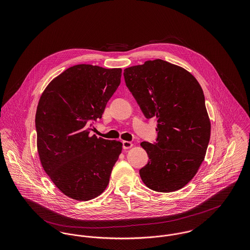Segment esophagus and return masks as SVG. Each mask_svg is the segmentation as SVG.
Here are the masks:
<instances>
[{
  "label": "esophagus",
  "instance_id": "esophagus-1",
  "mask_svg": "<svg viewBox=\"0 0 250 250\" xmlns=\"http://www.w3.org/2000/svg\"><path fill=\"white\" fill-rule=\"evenodd\" d=\"M132 146H133V143H131V142H127V141L123 142V148L124 149H129Z\"/></svg>",
  "mask_w": 250,
  "mask_h": 250
}]
</instances>
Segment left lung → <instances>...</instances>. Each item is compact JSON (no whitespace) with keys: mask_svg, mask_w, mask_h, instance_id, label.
<instances>
[{"mask_svg":"<svg viewBox=\"0 0 250 250\" xmlns=\"http://www.w3.org/2000/svg\"><path fill=\"white\" fill-rule=\"evenodd\" d=\"M124 77L144 116L157 119L156 143H141L149 156L141 178L157 192L183 188L196 175L210 141L201 85L183 67L160 59L125 68Z\"/></svg>","mask_w":250,"mask_h":250,"instance_id":"obj_1","label":"left lung"}]
</instances>
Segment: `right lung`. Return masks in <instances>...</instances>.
<instances>
[{
  "label": "right lung",
  "mask_w": 250,
  "mask_h": 250,
  "mask_svg": "<svg viewBox=\"0 0 250 250\" xmlns=\"http://www.w3.org/2000/svg\"><path fill=\"white\" fill-rule=\"evenodd\" d=\"M121 68L77 64L52 80L36 109L37 151L48 177L65 196L90 201L109 182L123 144L91 136L121 83Z\"/></svg>",
  "instance_id": "add662e5"
}]
</instances>
